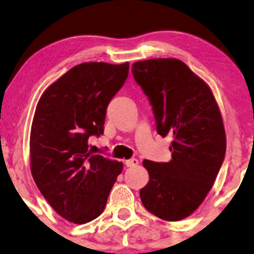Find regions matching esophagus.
Listing matches in <instances>:
<instances>
[{"label": "esophagus", "instance_id": "34e87169", "mask_svg": "<svg viewBox=\"0 0 254 254\" xmlns=\"http://www.w3.org/2000/svg\"><path fill=\"white\" fill-rule=\"evenodd\" d=\"M125 163H126V165L128 166V168H133V166H136L138 164V161L136 158H130V159H127Z\"/></svg>", "mask_w": 254, "mask_h": 254}]
</instances>
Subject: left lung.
Here are the masks:
<instances>
[{"label": "left lung", "mask_w": 254, "mask_h": 254, "mask_svg": "<svg viewBox=\"0 0 254 254\" xmlns=\"http://www.w3.org/2000/svg\"><path fill=\"white\" fill-rule=\"evenodd\" d=\"M131 72L150 100L158 134L172 136L171 161H143L149 182L141 201L155 216L180 221L203 202L223 163L220 109L209 85L177 59L137 61Z\"/></svg>", "instance_id": "obj_1"}]
</instances>
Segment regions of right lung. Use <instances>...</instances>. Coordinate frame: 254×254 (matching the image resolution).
<instances>
[{"instance_id":"add662e5","label":"right lung","mask_w":254,"mask_h":254,"mask_svg":"<svg viewBox=\"0 0 254 254\" xmlns=\"http://www.w3.org/2000/svg\"><path fill=\"white\" fill-rule=\"evenodd\" d=\"M129 64L86 62L48 86L34 112L30 135L31 173L61 217L84 224L103 213L123 163L89 150L104 133L106 109L126 81Z\"/></svg>"}]
</instances>
